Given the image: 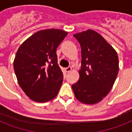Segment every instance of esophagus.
<instances>
[{
    "label": "esophagus",
    "instance_id": "1",
    "mask_svg": "<svg viewBox=\"0 0 132 132\" xmlns=\"http://www.w3.org/2000/svg\"><path fill=\"white\" fill-rule=\"evenodd\" d=\"M71 70H72V67H71V66H68V67L65 68V71H66V72H69Z\"/></svg>",
    "mask_w": 132,
    "mask_h": 132
}]
</instances>
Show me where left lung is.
Listing matches in <instances>:
<instances>
[{"mask_svg": "<svg viewBox=\"0 0 132 132\" xmlns=\"http://www.w3.org/2000/svg\"><path fill=\"white\" fill-rule=\"evenodd\" d=\"M81 46L79 79L72 84L75 97L86 104L99 102L112 88L119 72V57L112 46L97 32L88 29L74 34Z\"/></svg>", "mask_w": 132, "mask_h": 132, "instance_id": "left-lung-1", "label": "left lung"}]
</instances>
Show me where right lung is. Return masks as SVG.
<instances>
[{
  "mask_svg": "<svg viewBox=\"0 0 132 132\" xmlns=\"http://www.w3.org/2000/svg\"><path fill=\"white\" fill-rule=\"evenodd\" d=\"M67 34L55 29L41 30L18 49L14 71L20 86L33 101L46 102L57 95L64 76L56 50Z\"/></svg>",
  "mask_w": 132,
  "mask_h": 132,
  "instance_id": "right-lung-1",
  "label": "right lung"
}]
</instances>
